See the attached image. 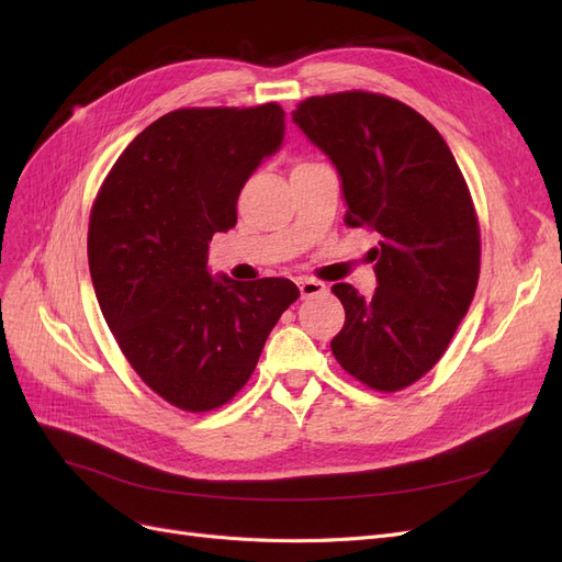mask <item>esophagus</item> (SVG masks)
Listing matches in <instances>:
<instances>
[{"label":"esophagus","mask_w":562,"mask_h":562,"mask_svg":"<svg viewBox=\"0 0 562 562\" xmlns=\"http://www.w3.org/2000/svg\"><path fill=\"white\" fill-rule=\"evenodd\" d=\"M297 288H300V295L302 297H314V295H321V293L328 291L326 283L314 281V279H300Z\"/></svg>","instance_id":"1"}]
</instances>
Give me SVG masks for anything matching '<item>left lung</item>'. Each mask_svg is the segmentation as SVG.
Returning <instances> with one entry per match:
<instances>
[{"label":"left lung","instance_id":"obj_1","mask_svg":"<svg viewBox=\"0 0 562 562\" xmlns=\"http://www.w3.org/2000/svg\"><path fill=\"white\" fill-rule=\"evenodd\" d=\"M293 122L342 180L345 223L382 236L372 297L333 285L345 326L330 349L356 380L398 391L438 363L479 285L469 187L443 135L394 98L316 95L293 110Z\"/></svg>","mask_w":562,"mask_h":562}]
</instances>
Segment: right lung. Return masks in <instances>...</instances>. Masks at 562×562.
<instances>
[{"label": "right lung", "mask_w": 562, "mask_h": 562, "mask_svg": "<svg viewBox=\"0 0 562 562\" xmlns=\"http://www.w3.org/2000/svg\"><path fill=\"white\" fill-rule=\"evenodd\" d=\"M283 116L277 103L168 112L135 135L93 203L89 267L100 310L133 370L182 411L234 398L300 297L288 279L209 271L213 234L236 225L246 180L281 149Z\"/></svg>", "instance_id": "obj_1"}]
</instances>
